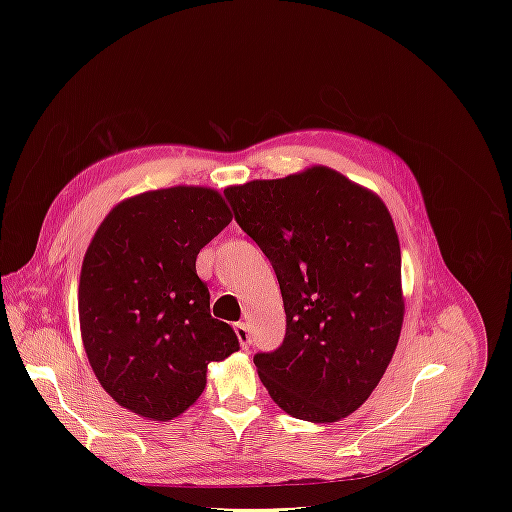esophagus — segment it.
Wrapping results in <instances>:
<instances>
[{
    "label": "esophagus",
    "mask_w": 512,
    "mask_h": 512,
    "mask_svg": "<svg viewBox=\"0 0 512 512\" xmlns=\"http://www.w3.org/2000/svg\"><path fill=\"white\" fill-rule=\"evenodd\" d=\"M235 335H237V339H239L241 348H247V346H250V342H252L250 324H247V322H237V324H235Z\"/></svg>",
    "instance_id": "esophagus-1"
}]
</instances>
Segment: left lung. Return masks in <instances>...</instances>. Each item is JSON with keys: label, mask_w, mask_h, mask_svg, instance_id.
Here are the masks:
<instances>
[{"label": "left lung", "mask_w": 512, "mask_h": 512, "mask_svg": "<svg viewBox=\"0 0 512 512\" xmlns=\"http://www.w3.org/2000/svg\"><path fill=\"white\" fill-rule=\"evenodd\" d=\"M280 282L286 337L254 356L290 416L342 421L389 367L404 324L401 250L382 198L329 166L224 190Z\"/></svg>", "instance_id": "8db88e82"}]
</instances>
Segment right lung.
Listing matches in <instances>:
<instances>
[{
	"mask_svg": "<svg viewBox=\"0 0 512 512\" xmlns=\"http://www.w3.org/2000/svg\"><path fill=\"white\" fill-rule=\"evenodd\" d=\"M224 196L175 185L123 198L108 211L83 258L81 337L91 369L121 408L170 421L196 404L207 365L239 350L211 318L196 256L228 226Z\"/></svg>",
	"mask_w": 512,
	"mask_h": 512,
	"instance_id": "obj_1",
	"label": "right lung"
}]
</instances>
